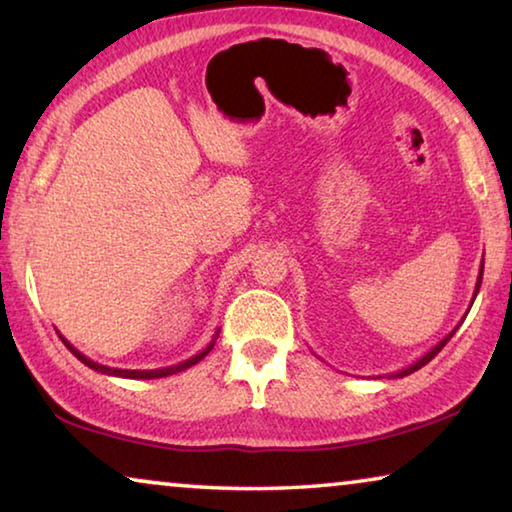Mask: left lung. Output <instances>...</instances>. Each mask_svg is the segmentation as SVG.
Instances as JSON below:
<instances>
[{"mask_svg":"<svg viewBox=\"0 0 512 512\" xmlns=\"http://www.w3.org/2000/svg\"><path fill=\"white\" fill-rule=\"evenodd\" d=\"M481 280H483V262H481V269H478V280H476V289H474V296H472V303H474V298H476V294H478V289H481ZM469 307H472V305H469ZM467 316V314H465ZM465 316H462V319H465ZM462 326V321L458 323V326L456 328H453L451 332H449V335H446L444 339H440V342H437L433 348H431V351H426L424 355H421V358L417 360V362H412L410 364V367H405V369H401V371H396V373H387V378H403V376H408V373H415L417 369H421V367H424V364H428V362H431L433 358H435V355L437 353H440L442 351V348L446 346V342H449V339L453 337V335H456V330Z\"/></svg>","mask_w":512,"mask_h":512,"instance_id":"8db88e82","label":"left lung"}]
</instances>
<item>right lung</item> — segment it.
Segmentation results:
<instances>
[{
	"mask_svg": "<svg viewBox=\"0 0 512 512\" xmlns=\"http://www.w3.org/2000/svg\"><path fill=\"white\" fill-rule=\"evenodd\" d=\"M61 337V335H59ZM216 339H218V332L216 335L212 337V342H209L205 348H202V351L198 353V355H193V358H189V360H184V362H180V364H173V367H164V369H143V371H139V369H113V367H104V364H100V362H93L91 358H86L84 353H79L75 346H72L66 337H61V342L66 344V348L68 351L75 355V358L79 360V362H84L88 369H93V371H97V373H107V376H118V378H134V380H152V378H166V376H173V373H180V371H184V369H189V367H193V364H198L202 358H205V355L212 351L214 348V344H216Z\"/></svg>",
	"mask_w": 512,
	"mask_h": 512,
	"instance_id": "right-lung-1",
	"label": "right lung"
}]
</instances>
